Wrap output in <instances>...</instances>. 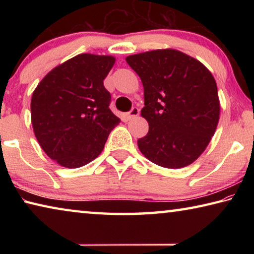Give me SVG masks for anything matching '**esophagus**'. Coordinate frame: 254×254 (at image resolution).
I'll return each instance as SVG.
<instances>
[{
	"instance_id": "esophagus-1",
	"label": "esophagus",
	"mask_w": 254,
	"mask_h": 254,
	"mask_svg": "<svg viewBox=\"0 0 254 254\" xmlns=\"http://www.w3.org/2000/svg\"><path fill=\"white\" fill-rule=\"evenodd\" d=\"M139 109H137V107H133V109L128 112L127 113V118L128 119H133V118H136L137 115H139Z\"/></svg>"
}]
</instances>
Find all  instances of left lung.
Here are the masks:
<instances>
[{"label":"left lung","instance_id":"obj_1","mask_svg":"<svg viewBox=\"0 0 254 254\" xmlns=\"http://www.w3.org/2000/svg\"><path fill=\"white\" fill-rule=\"evenodd\" d=\"M127 63L141 78L149 132L137 140L141 153L156 165L184 168L207 148L220 120V98L207 67L176 49L131 55Z\"/></svg>","mask_w":254,"mask_h":254}]
</instances>
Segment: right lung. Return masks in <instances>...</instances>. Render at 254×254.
I'll list each match as a JSON object with an SVG mask.
<instances>
[{
	"mask_svg": "<svg viewBox=\"0 0 254 254\" xmlns=\"http://www.w3.org/2000/svg\"><path fill=\"white\" fill-rule=\"evenodd\" d=\"M115 57L80 54L51 69L34 89L31 123L47 156L65 168H79L100 156L120 120L110 110L103 80Z\"/></svg>",
	"mask_w": 254,
	"mask_h": 254,
	"instance_id": "obj_1",
	"label": "right lung"
}]
</instances>
